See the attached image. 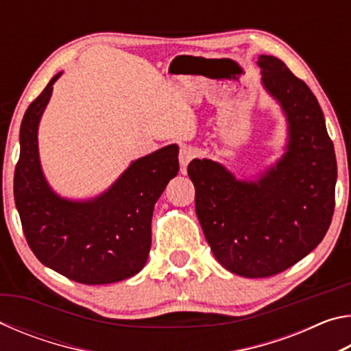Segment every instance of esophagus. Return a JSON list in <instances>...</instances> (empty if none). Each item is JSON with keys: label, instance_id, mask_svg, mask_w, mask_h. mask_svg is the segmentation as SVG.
Masks as SVG:
<instances>
[{"label": "esophagus", "instance_id": "1", "mask_svg": "<svg viewBox=\"0 0 351 351\" xmlns=\"http://www.w3.org/2000/svg\"><path fill=\"white\" fill-rule=\"evenodd\" d=\"M195 158H197V150H195V148L181 147V150H180V162H181V165L186 167V165Z\"/></svg>", "mask_w": 351, "mask_h": 351}]
</instances>
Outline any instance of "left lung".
<instances>
[{"mask_svg":"<svg viewBox=\"0 0 351 351\" xmlns=\"http://www.w3.org/2000/svg\"><path fill=\"white\" fill-rule=\"evenodd\" d=\"M261 82L289 123L288 152L257 182L237 181L223 165L193 159L187 173L215 258L243 277H271L316 247L335 213L336 154L324 112L304 80L282 60L260 56Z\"/></svg>","mask_w":351,"mask_h":351,"instance_id":"left-lung-1","label":"left lung"}]
</instances>
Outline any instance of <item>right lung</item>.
Segmentation results:
<instances>
[{
	"instance_id": "add662e5",
	"label": "right lung",
	"mask_w": 351,
	"mask_h": 351,
	"mask_svg": "<svg viewBox=\"0 0 351 351\" xmlns=\"http://www.w3.org/2000/svg\"><path fill=\"white\" fill-rule=\"evenodd\" d=\"M54 75L27 106L20 128L14 197L29 247L41 263L83 285L125 280L144 268L152 246V215L180 170L178 147L134 161L108 192L85 203L58 198L40 169L37 130Z\"/></svg>"
}]
</instances>
